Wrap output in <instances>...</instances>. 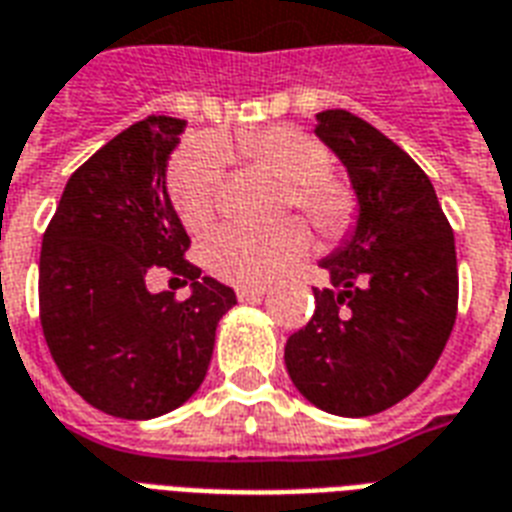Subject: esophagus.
I'll list each match as a JSON object with an SVG mask.
<instances>
[{"label": "esophagus", "instance_id": "1", "mask_svg": "<svg viewBox=\"0 0 512 512\" xmlns=\"http://www.w3.org/2000/svg\"><path fill=\"white\" fill-rule=\"evenodd\" d=\"M266 295V287H236L238 301H260Z\"/></svg>", "mask_w": 512, "mask_h": 512}]
</instances>
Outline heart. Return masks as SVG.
<instances>
[{"mask_svg":"<svg viewBox=\"0 0 512 512\" xmlns=\"http://www.w3.org/2000/svg\"><path fill=\"white\" fill-rule=\"evenodd\" d=\"M222 157L263 170L282 181L279 206L298 208L306 222L325 238L344 236L358 217L355 189L331 173L333 157L323 140L298 127L217 138L181 151L168 173L173 211L189 233H203L217 214L222 187ZM309 249V233L298 219L274 227H222L200 246V257L211 274L230 285H266Z\"/></svg>","mask_w":512,"mask_h":512,"instance_id":"1","label":"heart"}]
</instances>
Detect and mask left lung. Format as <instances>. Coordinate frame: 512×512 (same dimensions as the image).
Masks as SVG:
<instances>
[{"mask_svg":"<svg viewBox=\"0 0 512 512\" xmlns=\"http://www.w3.org/2000/svg\"><path fill=\"white\" fill-rule=\"evenodd\" d=\"M317 135L347 165L361 214L320 266L312 320L285 344L295 388L333 415L366 418L407 399L448 344L458 309L453 227L429 176L377 127L342 108Z\"/></svg>","mask_w":512,"mask_h":512,"instance_id":"8db88e82","label":"left lung"}]
</instances>
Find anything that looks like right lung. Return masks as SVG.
<instances>
[{
	"mask_svg": "<svg viewBox=\"0 0 512 512\" xmlns=\"http://www.w3.org/2000/svg\"><path fill=\"white\" fill-rule=\"evenodd\" d=\"M187 127L149 116L75 170L40 249V323L70 388L113 418L149 420L198 391L236 293L200 276L170 206L165 168ZM157 267L193 285L149 294Z\"/></svg>",
	"mask_w": 512,
	"mask_h": 512,
	"instance_id": "right-lung-1",
	"label": "right lung"
}]
</instances>
